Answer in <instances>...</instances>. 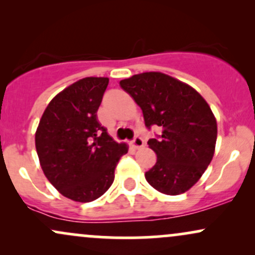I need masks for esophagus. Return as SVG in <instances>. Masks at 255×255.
I'll return each mask as SVG.
<instances>
[{
  "label": "esophagus",
  "instance_id": "34e87169",
  "mask_svg": "<svg viewBox=\"0 0 255 255\" xmlns=\"http://www.w3.org/2000/svg\"><path fill=\"white\" fill-rule=\"evenodd\" d=\"M131 144H133V146L135 148H140V147H142V146H144V140H142V137H140L139 135H135L134 136V139L131 140Z\"/></svg>",
  "mask_w": 255,
  "mask_h": 255
}]
</instances>
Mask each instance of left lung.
I'll list each match as a JSON object with an SVG mask.
<instances>
[{
	"label": "left lung",
	"instance_id": "obj_1",
	"mask_svg": "<svg viewBox=\"0 0 255 255\" xmlns=\"http://www.w3.org/2000/svg\"><path fill=\"white\" fill-rule=\"evenodd\" d=\"M120 86L142 110L146 127L162 129L147 141L157 162L145 172L146 181L168 195L187 192L215 153L217 122L211 108L189 85L159 72L133 75Z\"/></svg>",
	"mask_w": 255,
	"mask_h": 255
}]
</instances>
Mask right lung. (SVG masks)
Instances as JSON below:
<instances>
[{"label": "right lung", "mask_w": 255, "mask_h": 255, "mask_svg": "<svg viewBox=\"0 0 255 255\" xmlns=\"http://www.w3.org/2000/svg\"><path fill=\"white\" fill-rule=\"evenodd\" d=\"M108 78H85L52 98L36 131V148L46 178L64 197L90 203L115 178L120 158L128 152L98 122L97 110Z\"/></svg>", "instance_id": "right-lung-1"}]
</instances>
